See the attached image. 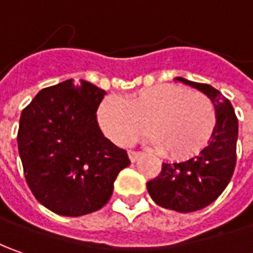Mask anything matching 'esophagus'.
Returning <instances> with one entry per match:
<instances>
[{
  "mask_svg": "<svg viewBox=\"0 0 253 253\" xmlns=\"http://www.w3.org/2000/svg\"><path fill=\"white\" fill-rule=\"evenodd\" d=\"M141 152H136V151H129L128 152V156H129V159L131 162H136L139 158H141Z\"/></svg>",
  "mask_w": 253,
  "mask_h": 253,
  "instance_id": "esophagus-1",
  "label": "esophagus"
}]
</instances>
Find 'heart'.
Masks as SVG:
<instances>
[{"instance_id":"obj_1","label":"heart","mask_w":253,"mask_h":253,"mask_svg":"<svg viewBox=\"0 0 253 253\" xmlns=\"http://www.w3.org/2000/svg\"><path fill=\"white\" fill-rule=\"evenodd\" d=\"M98 120L102 131L118 145H132L148 131L162 156L181 161L207 146L217 125V111L203 92L158 84L128 95L125 104L105 100Z\"/></svg>"}]
</instances>
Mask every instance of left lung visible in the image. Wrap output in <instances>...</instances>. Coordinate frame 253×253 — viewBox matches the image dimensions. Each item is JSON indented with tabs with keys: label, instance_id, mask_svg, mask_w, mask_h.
Listing matches in <instances>:
<instances>
[{
	"label": "left lung",
	"instance_id": "left-lung-1",
	"mask_svg": "<svg viewBox=\"0 0 253 253\" xmlns=\"http://www.w3.org/2000/svg\"><path fill=\"white\" fill-rule=\"evenodd\" d=\"M177 80L203 91L214 102L217 125L199 156L180 163H163L159 176L148 181L146 187L158 206L191 212L210 206L228 186L237 165L238 118L229 100L210 84L181 77Z\"/></svg>",
	"mask_w": 253,
	"mask_h": 253
}]
</instances>
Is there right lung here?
I'll list each match as a JSON object with an SVG mask.
<instances>
[{
	"label": "right lung",
	"mask_w": 253,
	"mask_h": 253,
	"mask_svg": "<svg viewBox=\"0 0 253 253\" xmlns=\"http://www.w3.org/2000/svg\"><path fill=\"white\" fill-rule=\"evenodd\" d=\"M107 92L80 80L43 88L21 114L18 151L29 189L60 215L80 217L108 203L131 161L104 136L97 110Z\"/></svg>",
	"instance_id": "add662e5"
}]
</instances>
